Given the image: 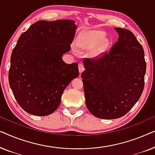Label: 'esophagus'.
I'll list each match as a JSON object with an SVG mask.
<instances>
[{
	"label": "esophagus",
	"mask_w": 155,
	"mask_h": 155,
	"mask_svg": "<svg viewBox=\"0 0 155 155\" xmlns=\"http://www.w3.org/2000/svg\"><path fill=\"white\" fill-rule=\"evenodd\" d=\"M78 69H79L80 75H81V73L84 71V65L81 64V63H79V64H78Z\"/></svg>",
	"instance_id": "obj_1"
}]
</instances>
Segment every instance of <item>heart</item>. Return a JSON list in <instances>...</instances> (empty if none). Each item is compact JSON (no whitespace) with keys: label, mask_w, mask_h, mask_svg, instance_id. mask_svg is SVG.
Listing matches in <instances>:
<instances>
[{"label":"heart","mask_w":155,"mask_h":155,"mask_svg":"<svg viewBox=\"0 0 155 155\" xmlns=\"http://www.w3.org/2000/svg\"><path fill=\"white\" fill-rule=\"evenodd\" d=\"M105 32L100 30L86 31L82 32L78 37L76 46L81 50L91 49L90 56L98 57L107 51L109 48L111 41L107 38H104Z\"/></svg>","instance_id":"1"}]
</instances>
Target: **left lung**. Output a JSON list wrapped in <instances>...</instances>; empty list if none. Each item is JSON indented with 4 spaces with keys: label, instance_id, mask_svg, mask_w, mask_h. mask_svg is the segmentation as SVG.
<instances>
[{
    "label": "left lung",
    "instance_id": "1",
    "mask_svg": "<svg viewBox=\"0 0 155 155\" xmlns=\"http://www.w3.org/2000/svg\"><path fill=\"white\" fill-rule=\"evenodd\" d=\"M118 41L109 52L84 58L81 78L87 107L103 119L122 117L134 107L145 85L143 46L130 30L115 27Z\"/></svg>",
    "mask_w": 155,
    "mask_h": 155
}]
</instances>
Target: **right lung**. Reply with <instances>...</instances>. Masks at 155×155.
Returning a JSON list of instances; mask_svg holds the SVG:
<instances>
[{
    "instance_id": "obj_1",
    "label": "right lung",
    "mask_w": 155,
    "mask_h": 155,
    "mask_svg": "<svg viewBox=\"0 0 155 155\" xmlns=\"http://www.w3.org/2000/svg\"><path fill=\"white\" fill-rule=\"evenodd\" d=\"M77 27L73 20H40L20 35L12 50L8 80L18 104L27 113L47 116L58 109L78 63L62 60Z\"/></svg>"
}]
</instances>
